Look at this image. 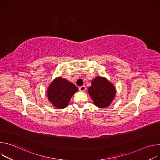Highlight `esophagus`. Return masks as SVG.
<instances>
[{"label": "esophagus", "mask_w": 160, "mask_h": 160, "mask_svg": "<svg viewBox=\"0 0 160 160\" xmlns=\"http://www.w3.org/2000/svg\"><path fill=\"white\" fill-rule=\"evenodd\" d=\"M85 89H86V87L85 85H83V86H81L79 87V90H80V91H81V92H84Z\"/></svg>", "instance_id": "34e87169"}]
</instances>
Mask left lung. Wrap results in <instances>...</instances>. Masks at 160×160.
Here are the masks:
<instances>
[{
    "label": "left lung",
    "instance_id": "left-lung-1",
    "mask_svg": "<svg viewBox=\"0 0 160 160\" xmlns=\"http://www.w3.org/2000/svg\"><path fill=\"white\" fill-rule=\"evenodd\" d=\"M88 92L94 104L99 108L108 107L116 94L114 85L106 78L101 77H97L92 80Z\"/></svg>",
    "mask_w": 160,
    "mask_h": 160
}]
</instances>
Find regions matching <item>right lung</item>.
Instances as JSON below:
<instances>
[{
	"label": "right lung",
	"instance_id": "right-lung-1",
	"mask_svg": "<svg viewBox=\"0 0 160 160\" xmlns=\"http://www.w3.org/2000/svg\"><path fill=\"white\" fill-rule=\"evenodd\" d=\"M78 91V88L65 78L58 77L49 85L48 98L52 104L59 109L65 108L70 102L72 96Z\"/></svg>",
	"mask_w": 160,
	"mask_h": 160
}]
</instances>
